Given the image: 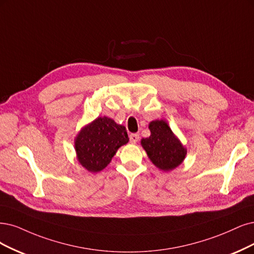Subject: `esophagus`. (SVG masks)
<instances>
[{"label":"esophagus","instance_id":"esophagus-1","mask_svg":"<svg viewBox=\"0 0 254 254\" xmlns=\"http://www.w3.org/2000/svg\"><path fill=\"white\" fill-rule=\"evenodd\" d=\"M138 140H139V134L134 133V134H130V135H129V142H130V143L135 144V143L138 142Z\"/></svg>","mask_w":254,"mask_h":254}]
</instances>
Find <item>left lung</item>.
<instances>
[{
    "label": "left lung",
    "mask_w": 254,
    "mask_h": 254,
    "mask_svg": "<svg viewBox=\"0 0 254 254\" xmlns=\"http://www.w3.org/2000/svg\"><path fill=\"white\" fill-rule=\"evenodd\" d=\"M151 136L141 139V146L152 163L163 172L179 166L186 157L187 149L163 119L149 122Z\"/></svg>",
    "instance_id": "8db88e82"
}]
</instances>
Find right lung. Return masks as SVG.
<instances>
[{
  "mask_svg": "<svg viewBox=\"0 0 254 254\" xmlns=\"http://www.w3.org/2000/svg\"><path fill=\"white\" fill-rule=\"evenodd\" d=\"M128 142L126 127L107 116L86 125L74 139L79 164L90 173H98L110 164L118 148Z\"/></svg>",
  "mask_w": 254,
  "mask_h": 254,
  "instance_id": "obj_1",
  "label": "right lung"
}]
</instances>
